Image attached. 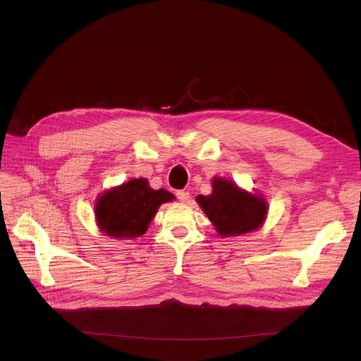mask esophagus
I'll return each mask as SVG.
<instances>
[{"mask_svg":"<svg viewBox=\"0 0 361 361\" xmlns=\"http://www.w3.org/2000/svg\"><path fill=\"white\" fill-rule=\"evenodd\" d=\"M176 195H177V198H178L180 201H183V202H185V201L190 200V192L185 191V190H178Z\"/></svg>","mask_w":361,"mask_h":361,"instance_id":"34e87169","label":"esophagus"}]
</instances>
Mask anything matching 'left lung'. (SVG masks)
Wrapping results in <instances>:
<instances>
[{
  "instance_id": "left-lung-1",
  "label": "left lung",
  "mask_w": 361,
  "mask_h": 361,
  "mask_svg": "<svg viewBox=\"0 0 361 361\" xmlns=\"http://www.w3.org/2000/svg\"><path fill=\"white\" fill-rule=\"evenodd\" d=\"M197 202L223 237L259 228L267 214L264 198L243 191L235 183L223 178H214L213 192L197 195Z\"/></svg>"
}]
</instances>
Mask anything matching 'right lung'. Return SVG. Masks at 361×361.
<instances>
[{"mask_svg":"<svg viewBox=\"0 0 361 361\" xmlns=\"http://www.w3.org/2000/svg\"><path fill=\"white\" fill-rule=\"evenodd\" d=\"M174 200L167 190H152L145 178H134L102 194L95 207L99 228L110 237L142 235L163 202Z\"/></svg>","mask_w":361,"mask_h":361,"instance_id":"1","label":"right lung"}]
</instances>
